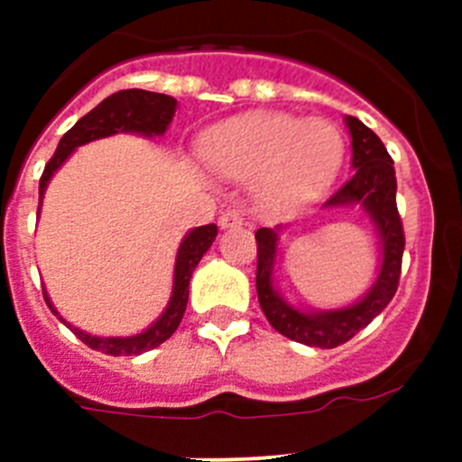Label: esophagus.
I'll return each mask as SVG.
<instances>
[{"label":"esophagus","mask_w":462,"mask_h":462,"mask_svg":"<svg viewBox=\"0 0 462 462\" xmlns=\"http://www.w3.org/2000/svg\"><path fill=\"white\" fill-rule=\"evenodd\" d=\"M243 212L240 210H224L222 215H219V226L222 228H231V226H240L243 224Z\"/></svg>","instance_id":"1"}]
</instances>
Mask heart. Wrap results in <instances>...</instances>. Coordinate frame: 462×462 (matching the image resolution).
Instances as JSON below:
<instances>
[{
  "label": "heart",
  "mask_w": 462,
  "mask_h": 462,
  "mask_svg": "<svg viewBox=\"0 0 462 462\" xmlns=\"http://www.w3.org/2000/svg\"><path fill=\"white\" fill-rule=\"evenodd\" d=\"M203 157L219 175L252 178L256 206L284 212L310 203L336 180L345 138L326 120L252 113L212 129Z\"/></svg>",
  "instance_id": "heart-1"
}]
</instances>
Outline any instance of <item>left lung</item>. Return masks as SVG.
<instances>
[{
  "label": "left lung",
  "instance_id": "obj_1",
  "mask_svg": "<svg viewBox=\"0 0 462 462\" xmlns=\"http://www.w3.org/2000/svg\"><path fill=\"white\" fill-rule=\"evenodd\" d=\"M349 134H352V178L330 196L324 208H342L361 203L368 212L382 238V268L370 287V291L342 310H326V312H303L296 310L275 291L273 287V266H275L277 243H280V226L259 228L256 238V293L259 305L271 321L273 328L289 340L300 345L333 349L352 340L358 330L365 328L370 321L391 303L398 291L400 266L405 252V231L400 222L398 206H395V169L393 159L386 152L373 129L363 125L358 117H345Z\"/></svg>",
  "mask_w": 462,
  "mask_h": 462
}]
</instances>
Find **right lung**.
<instances>
[{
  "label": "right lung",
  "instance_id": "add662e5",
  "mask_svg": "<svg viewBox=\"0 0 462 462\" xmlns=\"http://www.w3.org/2000/svg\"><path fill=\"white\" fill-rule=\"evenodd\" d=\"M175 106H178V101H175L173 97H169V94L148 92V89H120V92L106 97L97 108H92L88 116L80 117V120L64 134L60 145H57L55 154H52L51 162L46 164L43 175H41L39 180V210L41 199H43V191H46L52 173L67 162L69 154L79 148V145L97 141V138L113 136V134L117 132H134L143 134V136H162V134L169 129L171 120H173ZM215 236H217V226H215V224L196 226L185 236V240L180 243V250H178V256H175L173 293H171L169 305H166V310L162 312V317H159L148 330L138 333V336L97 337L89 336V333H83V330L79 328H73L71 324H67V321L57 314V310L52 308L51 303V298L43 291L48 308H51L52 312L76 333L79 340H83L85 345L97 349V352H104L108 354V356H138V354L143 352H150V349H154V346H159L162 342L169 340L175 333V328L180 326L182 314H185L187 310V298H189L191 273L199 266V261H201V256L208 252V247L212 245Z\"/></svg>",
  "mask_w": 462,
  "mask_h": 462
}]
</instances>
